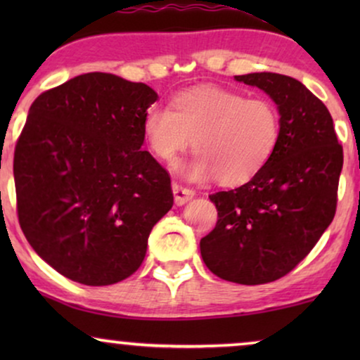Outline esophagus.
I'll use <instances>...</instances> for the list:
<instances>
[{
	"label": "esophagus",
	"mask_w": 360,
	"mask_h": 360,
	"mask_svg": "<svg viewBox=\"0 0 360 360\" xmlns=\"http://www.w3.org/2000/svg\"><path fill=\"white\" fill-rule=\"evenodd\" d=\"M172 190H174V195H175V203L181 206L185 205L186 201H190L191 198L195 196V191L191 188H186V186H181L179 184H172Z\"/></svg>",
	"instance_id": "34e87169"
}]
</instances>
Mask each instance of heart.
<instances>
[{
    "label": "heart",
    "mask_w": 360,
    "mask_h": 360,
    "mask_svg": "<svg viewBox=\"0 0 360 360\" xmlns=\"http://www.w3.org/2000/svg\"><path fill=\"white\" fill-rule=\"evenodd\" d=\"M142 127L160 160L172 162L193 144L195 157L181 167L188 179L214 175L221 185H240L277 149L280 112L269 98L205 86L175 96L172 108H149Z\"/></svg>",
    "instance_id": "1"
}]
</instances>
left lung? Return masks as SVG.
<instances>
[{"label": "left lung", "instance_id": "obj_1", "mask_svg": "<svg viewBox=\"0 0 360 360\" xmlns=\"http://www.w3.org/2000/svg\"><path fill=\"white\" fill-rule=\"evenodd\" d=\"M234 78L275 101L280 139L248 184L210 195L218 221L200 250L216 277L262 285L292 272L331 224L344 155L328 108L302 82L270 72Z\"/></svg>", "mask_w": 360, "mask_h": 360}]
</instances>
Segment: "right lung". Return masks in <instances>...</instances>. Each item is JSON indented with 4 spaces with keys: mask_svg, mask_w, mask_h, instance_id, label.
<instances>
[{
    "mask_svg": "<svg viewBox=\"0 0 360 360\" xmlns=\"http://www.w3.org/2000/svg\"><path fill=\"white\" fill-rule=\"evenodd\" d=\"M155 101L146 83L93 72L29 108L14 149L18 219L39 257L73 282L131 277L174 205L169 172L141 149Z\"/></svg>",
    "mask_w": 360,
    "mask_h": 360,
    "instance_id": "add662e5",
    "label": "right lung"
}]
</instances>
